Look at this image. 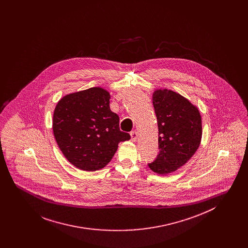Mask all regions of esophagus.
Masks as SVG:
<instances>
[{"mask_svg": "<svg viewBox=\"0 0 248 248\" xmlns=\"http://www.w3.org/2000/svg\"><path fill=\"white\" fill-rule=\"evenodd\" d=\"M138 136H139V134H138V132H137V131H133V132H131V140H132L133 141H136V140H137Z\"/></svg>", "mask_w": 248, "mask_h": 248, "instance_id": "1", "label": "esophagus"}]
</instances>
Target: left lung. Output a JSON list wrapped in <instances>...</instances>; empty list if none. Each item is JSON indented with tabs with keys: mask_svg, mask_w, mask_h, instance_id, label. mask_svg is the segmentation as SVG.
Here are the masks:
<instances>
[{
	"mask_svg": "<svg viewBox=\"0 0 248 248\" xmlns=\"http://www.w3.org/2000/svg\"><path fill=\"white\" fill-rule=\"evenodd\" d=\"M159 130V154L150 168L165 175L185 165L195 154L202 139L198 108L171 90H157L153 96Z\"/></svg>",
	"mask_w": 248,
	"mask_h": 248,
	"instance_id": "left-lung-1",
	"label": "left lung"
}]
</instances>
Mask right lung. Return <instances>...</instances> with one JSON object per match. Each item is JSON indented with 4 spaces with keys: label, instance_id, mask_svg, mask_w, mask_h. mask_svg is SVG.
Returning <instances> with one entry per match:
<instances>
[{
    "label": "right lung",
    "instance_id": "add662e5",
    "mask_svg": "<svg viewBox=\"0 0 248 248\" xmlns=\"http://www.w3.org/2000/svg\"><path fill=\"white\" fill-rule=\"evenodd\" d=\"M109 94L92 87L67 94L54 111L53 131L60 151L71 165L83 171L106 166L120 142L129 140L119 127V116L109 108Z\"/></svg>",
    "mask_w": 248,
    "mask_h": 248
}]
</instances>
